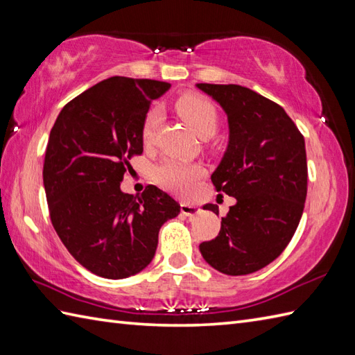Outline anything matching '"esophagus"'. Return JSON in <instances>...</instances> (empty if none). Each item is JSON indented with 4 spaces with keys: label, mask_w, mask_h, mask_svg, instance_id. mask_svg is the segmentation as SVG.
I'll use <instances>...</instances> for the list:
<instances>
[{
    "label": "esophagus",
    "mask_w": 355,
    "mask_h": 355,
    "mask_svg": "<svg viewBox=\"0 0 355 355\" xmlns=\"http://www.w3.org/2000/svg\"><path fill=\"white\" fill-rule=\"evenodd\" d=\"M180 209H182V214L186 216H193L200 212V209L197 206L191 205V202H186V201H183L182 205H180Z\"/></svg>",
    "instance_id": "1"
}]
</instances>
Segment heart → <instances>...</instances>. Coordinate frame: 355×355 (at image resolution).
<instances>
[{"label": "heart", "instance_id": "heart-1", "mask_svg": "<svg viewBox=\"0 0 355 355\" xmlns=\"http://www.w3.org/2000/svg\"><path fill=\"white\" fill-rule=\"evenodd\" d=\"M177 111L182 114L195 134L201 139H209L215 134L218 128L216 110L209 101L200 96H184L177 102ZM162 122V111L153 108L146 112L141 123V139L149 143L154 139L157 128ZM153 175L155 182L178 195H189L195 191L198 180L205 175V169L200 164L184 163L175 158H166L157 166H154Z\"/></svg>", "mask_w": 355, "mask_h": 355}]
</instances>
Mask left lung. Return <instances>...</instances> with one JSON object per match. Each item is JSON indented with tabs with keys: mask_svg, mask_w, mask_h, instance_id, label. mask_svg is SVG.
<instances>
[{
	"mask_svg": "<svg viewBox=\"0 0 355 355\" xmlns=\"http://www.w3.org/2000/svg\"><path fill=\"white\" fill-rule=\"evenodd\" d=\"M227 116L229 143L212 173L216 191L236 202L218 236L200 244L202 258L224 275H250L288 245L306 198L304 135L282 107L241 85L197 84ZM202 209L218 215L216 205Z\"/></svg>",
	"mask_w": 355,
	"mask_h": 355,
	"instance_id": "obj_1",
	"label": "left lung"
}]
</instances>
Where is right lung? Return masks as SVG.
I'll return each instance as SVG.
<instances>
[{
    "label": "right lung",
    "mask_w": 355,
    "mask_h": 355,
    "mask_svg": "<svg viewBox=\"0 0 355 355\" xmlns=\"http://www.w3.org/2000/svg\"><path fill=\"white\" fill-rule=\"evenodd\" d=\"M150 79L114 76L59 112L44 160L51 224L82 267L107 279L137 275L153 261L162 225L180 205L149 184L140 197L120 189L128 160L143 153L141 123L169 89Z\"/></svg>",
    "instance_id": "obj_1"
}]
</instances>
